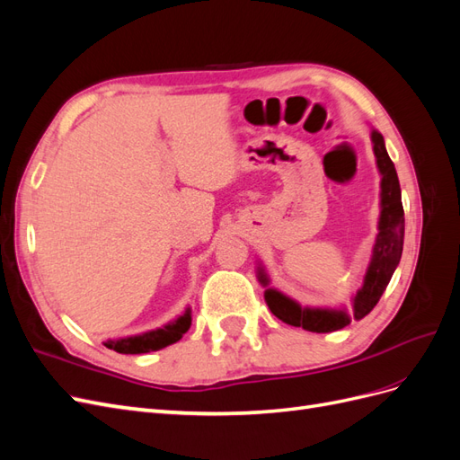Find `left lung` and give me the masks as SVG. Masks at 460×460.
<instances>
[{"mask_svg": "<svg viewBox=\"0 0 460 460\" xmlns=\"http://www.w3.org/2000/svg\"><path fill=\"white\" fill-rule=\"evenodd\" d=\"M374 155L378 171L382 174V193H380V222L378 235L372 249V259L365 276V284L353 297V318H365L380 301L389 280L397 269L402 253V240H405V211L401 203V188L397 171L389 159L384 137L380 132L372 130ZM259 282L269 286V278L259 267ZM264 301L274 316H278L286 324L301 326L303 330L328 333L345 328L351 323V316L343 309H311L301 307L294 299L286 297L280 291L269 288L264 291Z\"/></svg>", "mask_w": 460, "mask_h": 460, "instance_id": "8db88e82", "label": "left lung"}]
</instances>
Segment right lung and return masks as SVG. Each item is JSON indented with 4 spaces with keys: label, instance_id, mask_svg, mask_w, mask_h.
<instances>
[{
    "label": "right lung",
    "instance_id": "obj_1",
    "mask_svg": "<svg viewBox=\"0 0 460 460\" xmlns=\"http://www.w3.org/2000/svg\"><path fill=\"white\" fill-rule=\"evenodd\" d=\"M191 324V314L190 309L176 318L174 323L166 324L159 330H151L142 333V336H132V338H122L117 341H105V347L113 349L117 353H124V355H140V353H149V351H159L163 347L176 343L180 338L184 336Z\"/></svg>",
    "mask_w": 460,
    "mask_h": 460
}]
</instances>
